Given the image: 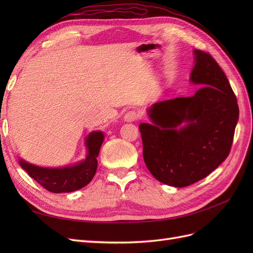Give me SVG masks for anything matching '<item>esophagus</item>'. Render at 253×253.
<instances>
[{
	"label": "esophagus",
	"instance_id": "esophagus-1",
	"mask_svg": "<svg viewBox=\"0 0 253 253\" xmlns=\"http://www.w3.org/2000/svg\"><path fill=\"white\" fill-rule=\"evenodd\" d=\"M139 118H140V113L135 111V110L128 111L126 114V116H125L126 121H129V122H131V121H136L137 119H139Z\"/></svg>",
	"mask_w": 253,
	"mask_h": 253
}]
</instances>
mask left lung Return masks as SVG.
Wrapping results in <instances>:
<instances>
[{
    "mask_svg": "<svg viewBox=\"0 0 253 253\" xmlns=\"http://www.w3.org/2000/svg\"><path fill=\"white\" fill-rule=\"evenodd\" d=\"M194 56L190 81L200 85L195 94L153 104V125H139L145 166L157 180L177 188L205 178L224 162L239 120L223 70L209 52L195 49Z\"/></svg>",
    "mask_w": 253,
    "mask_h": 253,
    "instance_id": "8db88e82",
    "label": "left lung"
}]
</instances>
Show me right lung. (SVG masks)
<instances>
[{
    "label": "right lung",
    "mask_w": 253,
    "mask_h": 253,
    "mask_svg": "<svg viewBox=\"0 0 253 253\" xmlns=\"http://www.w3.org/2000/svg\"><path fill=\"white\" fill-rule=\"evenodd\" d=\"M104 140L100 131L91 132L85 139L87 148L86 158L75 166L64 168H41L20 159V166L30 177L52 193L73 192L90 182L97 170V156Z\"/></svg>",
    "instance_id": "add662e5"
}]
</instances>
